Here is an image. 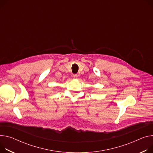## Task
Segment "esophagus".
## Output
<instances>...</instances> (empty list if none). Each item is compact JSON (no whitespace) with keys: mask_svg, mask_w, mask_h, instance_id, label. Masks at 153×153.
Segmentation results:
<instances>
[{"mask_svg":"<svg viewBox=\"0 0 153 153\" xmlns=\"http://www.w3.org/2000/svg\"><path fill=\"white\" fill-rule=\"evenodd\" d=\"M77 77H78V75H77V74H74V75L73 76V79H77Z\"/></svg>","mask_w":153,"mask_h":153,"instance_id":"esophagus-1","label":"esophagus"}]
</instances>
